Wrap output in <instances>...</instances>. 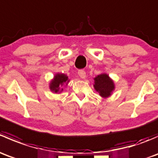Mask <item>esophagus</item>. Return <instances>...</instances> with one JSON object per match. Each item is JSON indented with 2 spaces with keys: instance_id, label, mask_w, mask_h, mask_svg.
<instances>
[{
  "instance_id": "1",
  "label": "esophagus",
  "mask_w": 158,
  "mask_h": 158,
  "mask_svg": "<svg viewBox=\"0 0 158 158\" xmlns=\"http://www.w3.org/2000/svg\"><path fill=\"white\" fill-rule=\"evenodd\" d=\"M78 74H79V77H80L81 79H85V76H86L85 72L84 71V70H79V71L78 72Z\"/></svg>"
}]
</instances>
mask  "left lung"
Instances as JSON below:
<instances>
[{"label":"left lung","instance_id":"1","mask_svg":"<svg viewBox=\"0 0 158 158\" xmlns=\"http://www.w3.org/2000/svg\"><path fill=\"white\" fill-rule=\"evenodd\" d=\"M93 79L94 89L98 92L102 98H107L112 95L113 91L115 89V85L113 79H111L107 73H101Z\"/></svg>","mask_w":158,"mask_h":158}]
</instances>
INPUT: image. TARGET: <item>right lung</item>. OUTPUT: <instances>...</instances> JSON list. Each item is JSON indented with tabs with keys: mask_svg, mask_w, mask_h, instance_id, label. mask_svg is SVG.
Masks as SVG:
<instances>
[{
	"mask_svg": "<svg viewBox=\"0 0 158 158\" xmlns=\"http://www.w3.org/2000/svg\"><path fill=\"white\" fill-rule=\"evenodd\" d=\"M70 79H69V77L66 74L60 73H56L53 78L49 82V90L52 93H61L63 91V87H66Z\"/></svg>",
	"mask_w": 158,
	"mask_h": 158,
	"instance_id": "1",
	"label": "right lung"
}]
</instances>
